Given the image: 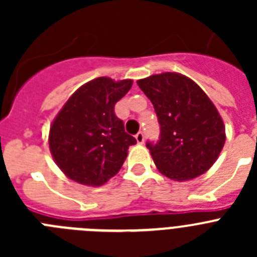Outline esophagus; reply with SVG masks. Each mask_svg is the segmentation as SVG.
I'll return each mask as SVG.
<instances>
[{
    "label": "esophagus",
    "mask_w": 257,
    "mask_h": 257,
    "mask_svg": "<svg viewBox=\"0 0 257 257\" xmlns=\"http://www.w3.org/2000/svg\"><path fill=\"white\" fill-rule=\"evenodd\" d=\"M135 139L139 144H143V143H144V133H143V131H139V133L135 135Z\"/></svg>",
    "instance_id": "esophagus-1"
}]
</instances>
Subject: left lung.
I'll use <instances>...</instances> for the list:
<instances>
[{
    "mask_svg": "<svg viewBox=\"0 0 257 257\" xmlns=\"http://www.w3.org/2000/svg\"><path fill=\"white\" fill-rule=\"evenodd\" d=\"M138 85L152 101L161 127L160 140L147 148L166 178L190 180L205 174L225 143V127L205 91L179 73L154 74Z\"/></svg>",
    "mask_w": 257,
    "mask_h": 257,
    "instance_id": "obj_1",
    "label": "left lung"
}]
</instances>
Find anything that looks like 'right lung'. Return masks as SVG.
Instances as JSON below:
<instances>
[{
    "instance_id": "obj_1",
    "label": "right lung",
    "mask_w": 257,
    "mask_h": 257,
    "mask_svg": "<svg viewBox=\"0 0 257 257\" xmlns=\"http://www.w3.org/2000/svg\"><path fill=\"white\" fill-rule=\"evenodd\" d=\"M131 86V79L99 77L81 86L58 113L50 127V152L68 178L100 187L119 171L136 139L124 131L114 105Z\"/></svg>"
}]
</instances>
